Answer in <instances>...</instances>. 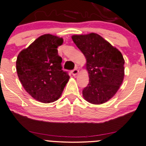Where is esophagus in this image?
I'll list each match as a JSON object with an SVG mask.
<instances>
[{"label": "esophagus", "instance_id": "obj_1", "mask_svg": "<svg viewBox=\"0 0 146 146\" xmlns=\"http://www.w3.org/2000/svg\"><path fill=\"white\" fill-rule=\"evenodd\" d=\"M78 73H79V70H78L77 69H74V70H73L72 71V74L73 76H76Z\"/></svg>", "mask_w": 146, "mask_h": 146}]
</instances>
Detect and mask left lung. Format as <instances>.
Wrapping results in <instances>:
<instances>
[{
  "instance_id": "obj_1",
  "label": "left lung",
  "mask_w": 146,
  "mask_h": 146,
  "mask_svg": "<svg viewBox=\"0 0 146 146\" xmlns=\"http://www.w3.org/2000/svg\"><path fill=\"white\" fill-rule=\"evenodd\" d=\"M86 59L89 76L88 86L82 91L88 103L100 105L117 92L124 77V60L119 50L95 33L72 36Z\"/></svg>"
}]
</instances>
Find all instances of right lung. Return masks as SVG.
<instances>
[{
  "label": "right lung",
  "instance_id": "right-lung-1",
  "mask_svg": "<svg viewBox=\"0 0 146 146\" xmlns=\"http://www.w3.org/2000/svg\"><path fill=\"white\" fill-rule=\"evenodd\" d=\"M62 43V38L44 34L17 56L16 70L21 84L31 97L41 103L58 100L70 79L62 70V60L57 49Z\"/></svg>",
  "mask_w": 146,
  "mask_h": 146
}]
</instances>
